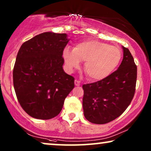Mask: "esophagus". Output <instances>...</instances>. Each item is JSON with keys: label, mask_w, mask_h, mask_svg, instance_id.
Returning a JSON list of instances; mask_svg holds the SVG:
<instances>
[{"label": "esophagus", "mask_w": 151, "mask_h": 151, "mask_svg": "<svg viewBox=\"0 0 151 151\" xmlns=\"http://www.w3.org/2000/svg\"><path fill=\"white\" fill-rule=\"evenodd\" d=\"M74 83H75V85L76 86H78L80 85V82L79 81V80H76L75 82H74Z\"/></svg>", "instance_id": "1"}]
</instances>
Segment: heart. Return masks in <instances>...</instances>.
Segmentation results:
<instances>
[{
  "instance_id": "heart-1",
  "label": "heart",
  "mask_w": 151,
  "mask_h": 151,
  "mask_svg": "<svg viewBox=\"0 0 151 151\" xmlns=\"http://www.w3.org/2000/svg\"><path fill=\"white\" fill-rule=\"evenodd\" d=\"M63 56L66 69L72 72L84 61V69L93 81H100L111 75L120 63L122 53L119 48L98 40L77 43L71 49H64Z\"/></svg>"
}]
</instances>
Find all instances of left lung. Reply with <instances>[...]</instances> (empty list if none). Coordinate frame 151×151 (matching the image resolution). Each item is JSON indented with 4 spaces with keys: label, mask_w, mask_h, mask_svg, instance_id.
I'll return each mask as SVG.
<instances>
[{
    "label": "left lung",
    "mask_w": 151,
    "mask_h": 151,
    "mask_svg": "<svg viewBox=\"0 0 151 151\" xmlns=\"http://www.w3.org/2000/svg\"><path fill=\"white\" fill-rule=\"evenodd\" d=\"M123 60L118 69L105 79L84 84V115L90 122L104 124L122 114L135 91L137 66L129 49L122 46Z\"/></svg>",
    "instance_id": "8db88e82"
}]
</instances>
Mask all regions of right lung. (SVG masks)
<instances>
[{"label": "right lung", "instance_id": "add662e5", "mask_svg": "<svg viewBox=\"0 0 151 151\" xmlns=\"http://www.w3.org/2000/svg\"><path fill=\"white\" fill-rule=\"evenodd\" d=\"M66 34L44 32L24 42L13 71L14 87L23 110L34 118L49 119L60 113L74 88V78L64 71Z\"/></svg>", "mask_w": 151, "mask_h": 151}]
</instances>
